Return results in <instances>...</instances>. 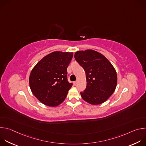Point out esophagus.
I'll return each instance as SVG.
<instances>
[{"label": "esophagus", "instance_id": "1", "mask_svg": "<svg viewBox=\"0 0 146 146\" xmlns=\"http://www.w3.org/2000/svg\"><path fill=\"white\" fill-rule=\"evenodd\" d=\"M77 84V81H76L74 82V86H76Z\"/></svg>", "mask_w": 146, "mask_h": 146}]
</instances>
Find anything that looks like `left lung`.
<instances>
[{
    "label": "left lung",
    "instance_id": "left-lung-1",
    "mask_svg": "<svg viewBox=\"0 0 146 146\" xmlns=\"http://www.w3.org/2000/svg\"><path fill=\"white\" fill-rule=\"evenodd\" d=\"M74 58L86 72L87 87L80 92L82 99L92 105L105 102L117 84V72L113 65L103 55L93 50L77 51Z\"/></svg>",
    "mask_w": 146,
    "mask_h": 146
}]
</instances>
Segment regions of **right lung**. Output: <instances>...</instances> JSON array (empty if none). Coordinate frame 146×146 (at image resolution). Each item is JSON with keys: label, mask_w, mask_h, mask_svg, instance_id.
Masks as SVG:
<instances>
[{"label": "right lung", "mask_w": 146, "mask_h": 146, "mask_svg": "<svg viewBox=\"0 0 146 146\" xmlns=\"http://www.w3.org/2000/svg\"><path fill=\"white\" fill-rule=\"evenodd\" d=\"M73 56V52L54 51L43 57L32 69L30 88L44 105L56 107L66 99L73 86L67 79V68Z\"/></svg>", "instance_id": "1"}]
</instances>
